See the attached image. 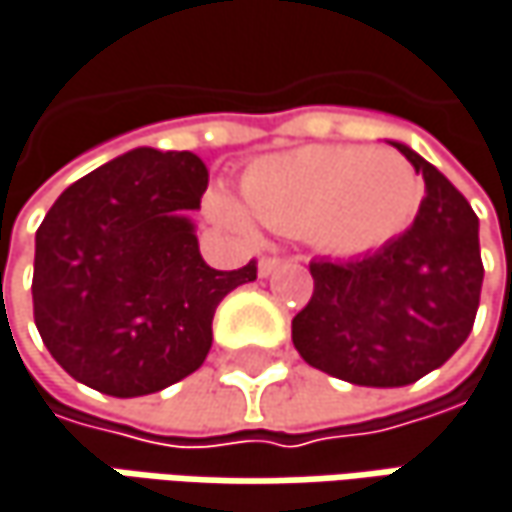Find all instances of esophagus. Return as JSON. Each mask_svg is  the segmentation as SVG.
<instances>
[{
    "mask_svg": "<svg viewBox=\"0 0 512 512\" xmlns=\"http://www.w3.org/2000/svg\"><path fill=\"white\" fill-rule=\"evenodd\" d=\"M281 266H284V260H281V257H263V260H260V266H257V272H260V278H269V275H275Z\"/></svg>",
    "mask_w": 512,
    "mask_h": 512,
    "instance_id": "obj_1",
    "label": "esophagus"
}]
</instances>
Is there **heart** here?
Returning <instances> with one entry per match:
<instances>
[{
    "label": "heart",
    "instance_id": "obj_1",
    "mask_svg": "<svg viewBox=\"0 0 512 512\" xmlns=\"http://www.w3.org/2000/svg\"><path fill=\"white\" fill-rule=\"evenodd\" d=\"M243 205L226 191L208 196L223 226L249 234L252 217L272 231H301L333 257L371 255L406 231L423 205V179L394 150L307 144L246 167Z\"/></svg>",
    "mask_w": 512,
    "mask_h": 512
}]
</instances>
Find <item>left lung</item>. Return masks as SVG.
I'll use <instances>...</instances> for the list:
<instances>
[{
    "label": "left lung",
    "instance_id": "obj_1",
    "mask_svg": "<svg viewBox=\"0 0 512 512\" xmlns=\"http://www.w3.org/2000/svg\"><path fill=\"white\" fill-rule=\"evenodd\" d=\"M391 144L426 182L414 223L362 260H313V298L292 318L307 365L368 388L411 385L440 368L466 342L484 281L464 194L408 144Z\"/></svg>",
    "mask_w": 512,
    "mask_h": 512
}]
</instances>
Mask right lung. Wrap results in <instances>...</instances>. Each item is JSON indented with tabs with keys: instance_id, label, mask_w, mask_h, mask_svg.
Returning <instances> with one entry per match:
<instances>
[{
	"instance_id": "obj_1",
	"label": "right lung",
	"mask_w": 512,
	"mask_h": 512,
	"mask_svg": "<svg viewBox=\"0 0 512 512\" xmlns=\"http://www.w3.org/2000/svg\"><path fill=\"white\" fill-rule=\"evenodd\" d=\"M208 167L191 150L136 147L69 185L37 228L34 321L57 365L109 397H144L194 374L211 321L255 260L220 272L191 211Z\"/></svg>"
}]
</instances>
